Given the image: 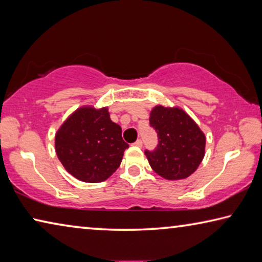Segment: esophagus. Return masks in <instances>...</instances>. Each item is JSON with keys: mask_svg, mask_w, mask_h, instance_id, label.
Instances as JSON below:
<instances>
[{"mask_svg": "<svg viewBox=\"0 0 262 262\" xmlns=\"http://www.w3.org/2000/svg\"><path fill=\"white\" fill-rule=\"evenodd\" d=\"M134 145H135V147H139V148H141L142 145H143V142H142V140H141V139H139V140H136V142L134 143Z\"/></svg>", "mask_w": 262, "mask_h": 262, "instance_id": "34e87169", "label": "esophagus"}]
</instances>
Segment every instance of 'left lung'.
<instances>
[{"label":"left lung","instance_id":"obj_1","mask_svg":"<svg viewBox=\"0 0 262 262\" xmlns=\"http://www.w3.org/2000/svg\"><path fill=\"white\" fill-rule=\"evenodd\" d=\"M149 121L158 136L157 147L144 151L150 166L168 180L187 178L205 157V134L193 119L178 107L156 106L150 113Z\"/></svg>","mask_w":262,"mask_h":262}]
</instances>
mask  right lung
I'll use <instances>...</instances> for the list:
<instances>
[{
    "instance_id": "right-lung-1",
    "label": "right lung",
    "mask_w": 262,
    "mask_h": 262,
    "mask_svg": "<svg viewBox=\"0 0 262 262\" xmlns=\"http://www.w3.org/2000/svg\"><path fill=\"white\" fill-rule=\"evenodd\" d=\"M121 133L106 107L78 108L56 133V155L75 178L100 183L120 166L123 152L129 147Z\"/></svg>"
}]
</instances>
